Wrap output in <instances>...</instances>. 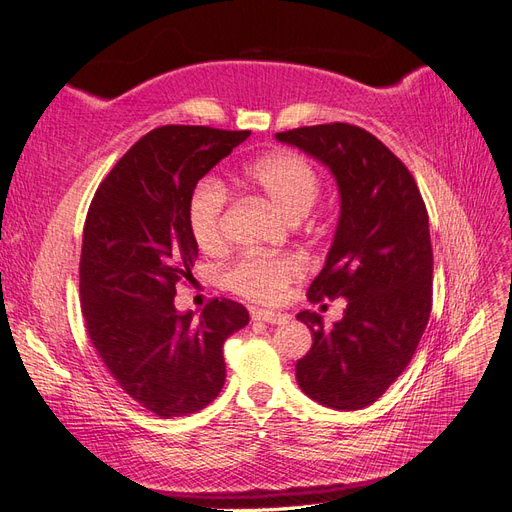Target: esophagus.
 I'll return each mask as SVG.
<instances>
[{
	"instance_id": "obj_1",
	"label": "esophagus",
	"mask_w": 512,
	"mask_h": 512,
	"mask_svg": "<svg viewBox=\"0 0 512 512\" xmlns=\"http://www.w3.org/2000/svg\"><path fill=\"white\" fill-rule=\"evenodd\" d=\"M252 318L254 320H262V322H269V324H282V322H286L288 316L280 314V312H271V309H254Z\"/></svg>"
}]
</instances>
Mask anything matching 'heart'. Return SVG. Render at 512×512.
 <instances>
[{"instance_id": "obj_1", "label": "heart", "mask_w": 512, "mask_h": 512, "mask_svg": "<svg viewBox=\"0 0 512 512\" xmlns=\"http://www.w3.org/2000/svg\"><path fill=\"white\" fill-rule=\"evenodd\" d=\"M245 181L256 188L286 218L299 220L320 192V173L303 153L275 149L243 168ZM228 192L220 181H200L188 200V226L196 245L218 254L226 245L224 213ZM305 265L294 254H245L226 273L228 286L241 297L258 303H275L286 288L303 275Z\"/></svg>"}]
</instances>
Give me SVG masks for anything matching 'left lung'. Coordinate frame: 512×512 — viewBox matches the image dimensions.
Here are the masks:
<instances>
[{
    "label": "left lung",
    "instance_id": "obj_1",
    "mask_svg": "<svg viewBox=\"0 0 512 512\" xmlns=\"http://www.w3.org/2000/svg\"><path fill=\"white\" fill-rule=\"evenodd\" d=\"M331 168L342 215L327 265L307 299L346 297L333 327L314 312L297 318L312 348L297 361L301 391L333 410L371 406L404 374L431 314L433 252L425 200L406 164L352 123L275 134Z\"/></svg>",
    "mask_w": 512,
    "mask_h": 512
}]
</instances>
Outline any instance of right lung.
<instances>
[{"mask_svg": "<svg viewBox=\"0 0 512 512\" xmlns=\"http://www.w3.org/2000/svg\"><path fill=\"white\" fill-rule=\"evenodd\" d=\"M250 134L151 130L102 179L87 211L79 265L87 335L121 389L160 418L194 414L220 395L224 342L250 322L230 299H211L198 320L175 307L198 256L190 194Z\"/></svg>", "mask_w": 512, "mask_h": 512, "instance_id": "add662e5", "label": "right lung"}]
</instances>
